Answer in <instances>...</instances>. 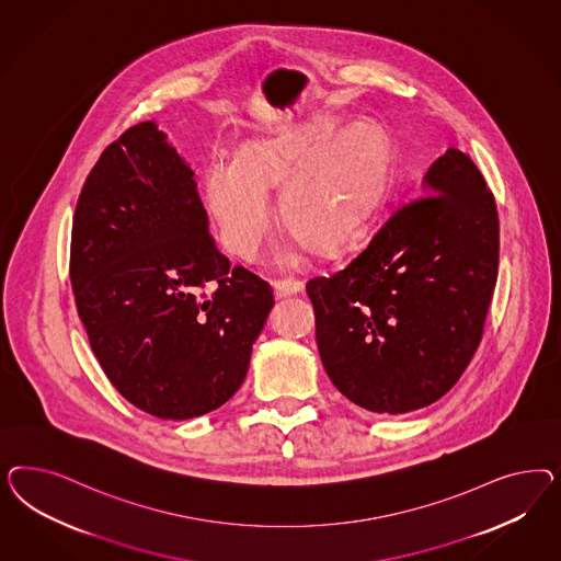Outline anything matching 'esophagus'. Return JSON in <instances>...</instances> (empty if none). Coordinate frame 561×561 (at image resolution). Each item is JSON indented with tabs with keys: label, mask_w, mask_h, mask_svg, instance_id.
<instances>
[{
	"label": "esophagus",
	"mask_w": 561,
	"mask_h": 561,
	"mask_svg": "<svg viewBox=\"0 0 561 561\" xmlns=\"http://www.w3.org/2000/svg\"><path fill=\"white\" fill-rule=\"evenodd\" d=\"M273 289H275V296L277 298H289V296H294V294H300L302 289H305V284L300 282V279H277L275 284H273Z\"/></svg>",
	"instance_id": "obj_1"
}]
</instances>
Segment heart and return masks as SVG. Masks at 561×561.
Returning <instances> with one entry per match:
<instances>
[{
  "label": "heart",
  "mask_w": 561,
  "mask_h": 561,
  "mask_svg": "<svg viewBox=\"0 0 561 561\" xmlns=\"http://www.w3.org/2000/svg\"><path fill=\"white\" fill-rule=\"evenodd\" d=\"M279 131L242 148L238 160H214L204 179L205 207L224 247L253 261L272 238L267 191H282V220L312 251L350 247L389 183V139L366 121Z\"/></svg>",
  "instance_id": "obj_1"
}]
</instances>
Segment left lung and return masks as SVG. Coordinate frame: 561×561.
<instances>
[{
  "mask_svg": "<svg viewBox=\"0 0 561 561\" xmlns=\"http://www.w3.org/2000/svg\"><path fill=\"white\" fill-rule=\"evenodd\" d=\"M424 191L343 270L306 284L324 370L374 413L427 408L457 385L497 282V207L476 162L450 148Z\"/></svg>",
  "mask_w": 561,
  "mask_h": 561,
  "instance_id": "8db88e82",
  "label": "left lung"
}]
</instances>
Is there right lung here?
I'll use <instances>...</instances> for the list:
<instances>
[{"label":"right lung","instance_id":"right-lung-1","mask_svg":"<svg viewBox=\"0 0 561 561\" xmlns=\"http://www.w3.org/2000/svg\"><path fill=\"white\" fill-rule=\"evenodd\" d=\"M69 277L113 387L160 420H188L240 389L273 289L230 267L193 170L156 123L101 153L78 197Z\"/></svg>","mask_w":561,"mask_h":561}]
</instances>
